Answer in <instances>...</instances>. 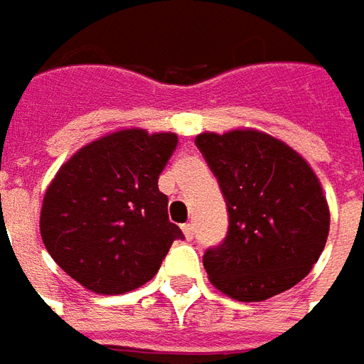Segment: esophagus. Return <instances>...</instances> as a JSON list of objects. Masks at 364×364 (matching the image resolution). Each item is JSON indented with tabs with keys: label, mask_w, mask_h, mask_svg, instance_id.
<instances>
[{
	"label": "esophagus",
	"mask_w": 364,
	"mask_h": 364,
	"mask_svg": "<svg viewBox=\"0 0 364 364\" xmlns=\"http://www.w3.org/2000/svg\"><path fill=\"white\" fill-rule=\"evenodd\" d=\"M182 230H184V236H186L188 240H192L194 238V234H196V228H194V224L192 222H188L182 226Z\"/></svg>",
	"instance_id": "esophagus-1"
}]
</instances>
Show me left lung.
<instances>
[{"label":"left lung","instance_id":"obj_1","mask_svg":"<svg viewBox=\"0 0 364 364\" xmlns=\"http://www.w3.org/2000/svg\"><path fill=\"white\" fill-rule=\"evenodd\" d=\"M218 180L228 232L204 252L212 284L242 302L267 301L301 282L326 245L331 214L306 160L256 130L200 134Z\"/></svg>","mask_w":364,"mask_h":364}]
</instances>
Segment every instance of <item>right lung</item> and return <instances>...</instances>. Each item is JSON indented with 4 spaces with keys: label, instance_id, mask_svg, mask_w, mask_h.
<instances>
[{
    "label": "right lung",
    "instance_id": "1",
    "mask_svg": "<svg viewBox=\"0 0 364 364\" xmlns=\"http://www.w3.org/2000/svg\"><path fill=\"white\" fill-rule=\"evenodd\" d=\"M176 134L119 130L84 146L51 180L40 230L51 258L87 290L124 294L160 270L184 238L158 178Z\"/></svg>",
    "mask_w": 364,
    "mask_h": 364
}]
</instances>
